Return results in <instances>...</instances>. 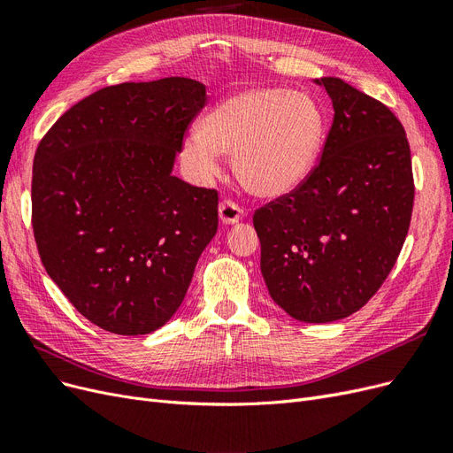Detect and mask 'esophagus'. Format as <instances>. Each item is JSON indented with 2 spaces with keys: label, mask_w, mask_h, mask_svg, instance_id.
Returning a JSON list of instances; mask_svg holds the SVG:
<instances>
[{
  "label": "esophagus",
  "mask_w": 453,
  "mask_h": 453,
  "mask_svg": "<svg viewBox=\"0 0 453 453\" xmlns=\"http://www.w3.org/2000/svg\"><path fill=\"white\" fill-rule=\"evenodd\" d=\"M243 217V210L232 200H223L219 203V221L223 225H236Z\"/></svg>",
  "instance_id": "obj_1"
}]
</instances>
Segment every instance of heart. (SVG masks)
Masks as SVG:
<instances>
[{
    "mask_svg": "<svg viewBox=\"0 0 453 453\" xmlns=\"http://www.w3.org/2000/svg\"><path fill=\"white\" fill-rule=\"evenodd\" d=\"M325 132L321 107L296 90L257 87L228 96L183 140V160L198 183L221 172L223 153L250 193L289 195L318 160Z\"/></svg>",
    "mask_w": 453,
    "mask_h": 453,
    "instance_id": "obj_1",
    "label": "heart"
}]
</instances>
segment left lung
I'll use <instances>...</instances> for the list:
<instances>
[{"label":"left lung","instance_id":"obj_1","mask_svg":"<svg viewBox=\"0 0 453 453\" xmlns=\"http://www.w3.org/2000/svg\"><path fill=\"white\" fill-rule=\"evenodd\" d=\"M333 102L308 180L253 215L273 303L304 323L361 310L389 276L414 205L412 158L389 109L338 77L313 79Z\"/></svg>","mask_w":453,"mask_h":453}]
</instances>
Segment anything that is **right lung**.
<instances>
[{
  "label": "right lung",
  "instance_id": "1",
  "mask_svg": "<svg viewBox=\"0 0 453 453\" xmlns=\"http://www.w3.org/2000/svg\"><path fill=\"white\" fill-rule=\"evenodd\" d=\"M205 102V85L187 77L105 87L65 111L35 150L41 263L104 331L140 336L166 325L215 236V190L172 173Z\"/></svg>",
  "mask_w": 453,
  "mask_h": 453
}]
</instances>
